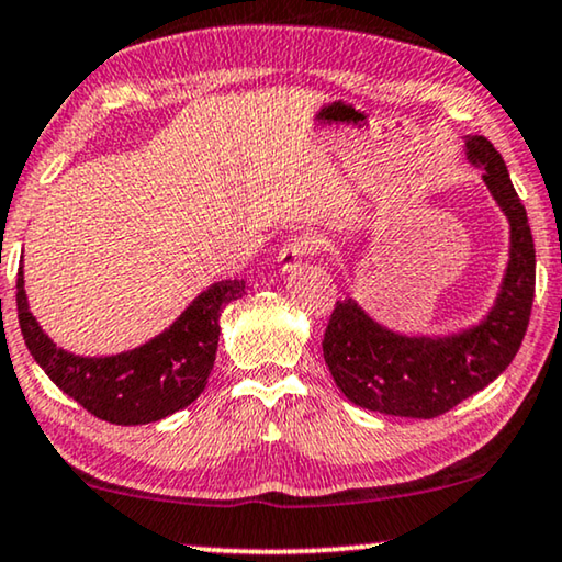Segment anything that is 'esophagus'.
Segmentation results:
<instances>
[{"instance_id":"34e87169","label":"esophagus","mask_w":562,"mask_h":562,"mask_svg":"<svg viewBox=\"0 0 562 562\" xmlns=\"http://www.w3.org/2000/svg\"><path fill=\"white\" fill-rule=\"evenodd\" d=\"M317 249H321V241H317L313 234H297V237H292V239H288L282 245V249H280V257H278V262H280V270L282 272H290V270H295V267L300 265V262H305L307 257H313Z\"/></svg>"}]
</instances>
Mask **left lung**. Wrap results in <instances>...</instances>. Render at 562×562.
<instances>
[{
  "label": "left lung",
  "mask_w": 562,
  "mask_h": 562,
  "mask_svg": "<svg viewBox=\"0 0 562 562\" xmlns=\"http://www.w3.org/2000/svg\"><path fill=\"white\" fill-rule=\"evenodd\" d=\"M492 196L513 224V249L497 305L469 333L404 338L373 323L356 300H338L323 335V356L356 406L389 416L434 418L492 383L520 350L535 300V241L507 166L484 136L467 140Z\"/></svg>",
  "instance_id": "1"
}]
</instances>
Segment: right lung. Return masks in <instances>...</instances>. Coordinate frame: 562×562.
<instances>
[{
  "instance_id": "right-lung-1",
  "label": "right lung",
  "mask_w": 562,
  "mask_h": 562,
  "mask_svg": "<svg viewBox=\"0 0 562 562\" xmlns=\"http://www.w3.org/2000/svg\"><path fill=\"white\" fill-rule=\"evenodd\" d=\"M241 295L245 282H216L146 346L108 358H80L40 330L27 310L22 270L16 272V317L32 358L88 414L119 426L154 424L199 398L214 368L222 310Z\"/></svg>"
}]
</instances>
